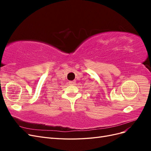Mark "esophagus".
Masks as SVG:
<instances>
[{
	"label": "esophagus",
	"instance_id": "1",
	"mask_svg": "<svg viewBox=\"0 0 151 151\" xmlns=\"http://www.w3.org/2000/svg\"><path fill=\"white\" fill-rule=\"evenodd\" d=\"M68 83H69L70 84H74L75 83H76V81H69Z\"/></svg>",
	"mask_w": 151,
	"mask_h": 151
}]
</instances>
